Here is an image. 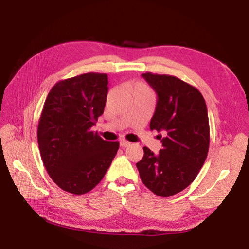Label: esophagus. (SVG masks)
Returning a JSON list of instances; mask_svg holds the SVG:
<instances>
[{
    "mask_svg": "<svg viewBox=\"0 0 249 249\" xmlns=\"http://www.w3.org/2000/svg\"><path fill=\"white\" fill-rule=\"evenodd\" d=\"M129 144H130V142H129V141H127V140H125V139H121V140H120V145H121L122 148L128 147Z\"/></svg>",
    "mask_w": 249,
    "mask_h": 249,
    "instance_id": "esophagus-1",
    "label": "esophagus"
}]
</instances>
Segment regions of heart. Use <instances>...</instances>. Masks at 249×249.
<instances>
[{"instance_id": "1", "label": "heart", "mask_w": 249, "mask_h": 249, "mask_svg": "<svg viewBox=\"0 0 249 249\" xmlns=\"http://www.w3.org/2000/svg\"><path fill=\"white\" fill-rule=\"evenodd\" d=\"M136 86H139V87H145V86H143L142 84H137Z\"/></svg>"}]
</instances>
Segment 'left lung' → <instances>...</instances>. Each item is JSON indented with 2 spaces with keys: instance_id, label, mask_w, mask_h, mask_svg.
Masks as SVG:
<instances>
[{
  "instance_id": "left-lung-1",
  "label": "left lung",
  "mask_w": 249,
  "mask_h": 249,
  "mask_svg": "<svg viewBox=\"0 0 249 249\" xmlns=\"http://www.w3.org/2000/svg\"><path fill=\"white\" fill-rule=\"evenodd\" d=\"M158 95L150 129L158 130L162 149L154 154L143 147L136 164L141 181L159 196L168 197L186 189L196 178L209 148L206 102L196 87L166 74L143 73Z\"/></svg>"
}]
</instances>
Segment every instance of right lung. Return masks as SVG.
Segmentation results:
<instances>
[{"mask_svg":"<svg viewBox=\"0 0 249 249\" xmlns=\"http://www.w3.org/2000/svg\"><path fill=\"white\" fill-rule=\"evenodd\" d=\"M108 83L106 73H84L56 83L44 102L38 149L48 175L63 191L89 192L118 152L119 141H106L91 130L104 113Z\"/></svg>","mask_w":249,"mask_h":249,"instance_id":"add662e5","label":"right lung"}]
</instances>
